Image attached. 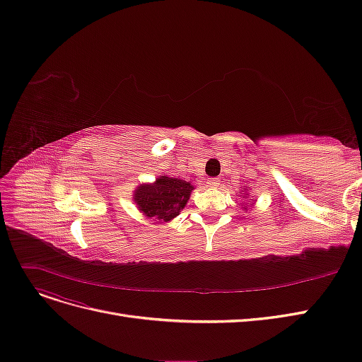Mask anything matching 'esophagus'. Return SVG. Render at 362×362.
<instances>
[{"label": "esophagus", "instance_id": "34e87169", "mask_svg": "<svg viewBox=\"0 0 362 362\" xmlns=\"http://www.w3.org/2000/svg\"><path fill=\"white\" fill-rule=\"evenodd\" d=\"M206 184H208V187H211V189H216V187H218V184H220V180L218 178H208Z\"/></svg>", "mask_w": 362, "mask_h": 362}]
</instances>
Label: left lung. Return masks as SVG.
I'll return each instance as SVG.
<instances>
[{
    "instance_id": "8db88e82",
    "label": "left lung",
    "mask_w": 362,
    "mask_h": 362,
    "mask_svg": "<svg viewBox=\"0 0 362 362\" xmlns=\"http://www.w3.org/2000/svg\"><path fill=\"white\" fill-rule=\"evenodd\" d=\"M247 192H248V187H245V189H244V193H241V192H240V193H241L240 196L243 197V201H244V199H245V202L241 205L244 211H247L248 208L253 206V204H255V201H256L255 197H248V193H247Z\"/></svg>"
}]
</instances>
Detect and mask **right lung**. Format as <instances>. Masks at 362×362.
<instances>
[{
  "instance_id": "1",
  "label": "right lung",
  "mask_w": 362,
  "mask_h": 362,
  "mask_svg": "<svg viewBox=\"0 0 362 362\" xmlns=\"http://www.w3.org/2000/svg\"><path fill=\"white\" fill-rule=\"evenodd\" d=\"M194 185L190 181L160 175L154 182H142L133 192V202L146 218L168 223L180 216Z\"/></svg>"
}]
</instances>
